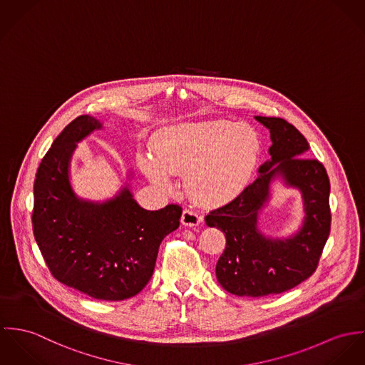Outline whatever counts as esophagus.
<instances>
[{
    "label": "esophagus",
    "mask_w": 365,
    "mask_h": 365,
    "mask_svg": "<svg viewBox=\"0 0 365 365\" xmlns=\"http://www.w3.org/2000/svg\"><path fill=\"white\" fill-rule=\"evenodd\" d=\"M202 217L200 214H197L196 211H192V210H185L182 212V224L185 227H197L200 222H202Z\"/></svg>",
    "instance_id": "34e87169"
}]
</instances>
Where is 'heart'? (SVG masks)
<instances>
[{"label":"heart","instance_id":"b5f03b06","mask_svg":"<svg viewBox=\"0 0 365 365\" xmlns=\"http://www.w3.org/2000/svg\"><path fill=\"white\" fill-rule=\"evenodd\" d=\"M151 157L140 155L147 178L165 192L170 175H183L185 189L202 205L234 199L253 170L259 138L245 123H182L158 131L151 140Z\"/></svg>","mask_w":365,"mask_h":365}]
</instances>
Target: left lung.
Returning a JSON list of instances; mask_svg holds the SVG:
<instances>
[{
  "mask_svg": "<svg viewBox=\"0 0 365 365\" xmlns=\"http://www.w3.org/2000/svg\"><path fill=\"white\" fill-rule=\"evenodd\" d=\"M256 120L270 130L272 161L260 168L257 179L246 186L232 202L205 215L208 227L225 234L227 245L220 256L215 274L218 283L240 297L282 294L309 279L330 234V182L322 163L307 158L305 137L280 118ZM274 163L277 167H273ZM303 193L306 220L300 232L289 240H270L257 230V214L268 197V186L277 173Z\"/></svg>",
  "mask_w": 365,
  "mask_h": 365,
  "instance_id": "obj_1",
  "label": "left lung"
}]
</instances>
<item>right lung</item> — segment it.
<instances>
[{"label":"right lung","instance_id":"add662e5","mask_svg":"<svg viewBox=\"0 0 365 365\" xmlns=\"http://www.w3.org/2000/svg\"><path fill=\"white\" fill-rule=\"evenodd\" d=\"M101 127L82 115L53 141L36 172L32 225L56 280L95 299L122 301L151 280L160 245L178 230L182 207L148 211L128 189L103 204L78 200L68 182V163L76 143Z\"/></svg>","mask_w":365,"mask_h":365}]
</instances>
